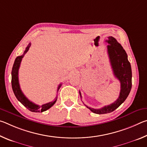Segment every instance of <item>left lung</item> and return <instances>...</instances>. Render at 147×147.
Wrapping results in <instances>:
<instances>
[{
    "label": "left lung",
    "instance_id": "1",
    "mask_svg": "<svg viewBox=\"0 0 147 147\" xmlns=\"http://www.w3.org/2000/svg\"><path fill=\"white\" fill-rule=\"evenodd\" d=\"M106 41L109 45L107 46L108 54L113 74L121 83L120 94L117 100L110 105L106 106L100 109H94L89 108L85 105L87 108L94 113L104 114L112 112L123 103L128 97L131 88V69L130 62L128 60V56L126 51L120 43H119L112 36H109ZM80 95L82 98L80 91Z\"/></svg>",
    "mask_w": 147,
    "mask_h": 147
}]
</instances>
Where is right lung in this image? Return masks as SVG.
Instances as JSON below:
<instances>
[{
  "instance_id": "add662e5",
  "label": "right lung",
  "mask_w": 147,
  "mask_h": 147,
  "mask_svg": "<svg viewBox=\"0 0 147 147\" xmlns=\"http://www.w3.org/2000/svg\"><path fill=\"white\" fill-rule=\"evenodd\" d=\"M31 45V43H30L26 47V48L24 51V53L23 55L17 56V58L15 59L13 67H12V71H11V86H12V89H13V91L14 93L15 96H16L17 100H18L20 102H21L24 106H25L26 108L29 109L30 111L32 112H43L51 108L52 106H53L57 100V96L56 98L54 99V100L50 102L49 103L43 104L41 106L37 105V104H34L30 100H29L28 98H27L25 95L23 94V92H22L21 88H20V85L19 82V69L20 67V65H21V62L22 61V59L24 56L28 51L29 50L30 47ZM61 86V84H60L58 88V91L59 90V88H60Z\"/></svg>"
}]
</instances>
